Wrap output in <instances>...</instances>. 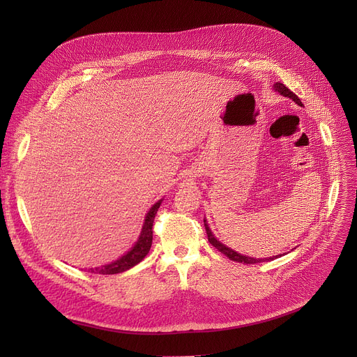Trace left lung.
Segmentation results:
<instances>
[{
  "mask_svg": "<svg viewBox=\"0 0 357 357\" xmlns=\"http://www.w3.org/2000/svg\"><path fill=\"white\" fill-rule=\"evenodd\" d=\"M273 89L277 91V93H280L281 96H284V97H288V98H291L294 103H296L298 106H301L302 107V103H301V100H299V97L294 93V91H291L287 86H284L282 83H280V82H277V83H274V86H273ZM203 223H205V229H206V234H208V238H209V243L213 245V247H216L222 254H225V256H227L230 260H233V261H237V263H244V264H257V263H266V261H273L274 259H278V257H281V254H278V256H273V257H268V259H254V257H248V256H243V254H240V252H237V251H234L233 248H230V247H227V245H225L223 243H220L216 237H215V234L212 233V230H211V227H209V225H208V220L206 219H203ZM294 250V248H292Z\"/></svg>",
  "mask_w": 357,
  "mask_h": 357,
  "instance_id": "obj_1",
  "label": "left lung"
}]
</instances>
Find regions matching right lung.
<instances>
[{
	"instance_id": "obj_1",
	"label": "right lung",
	"mask_w": 357,
	"mask_h": 357,
	"mask_svg": "<svg viewBox=\"0 0 357 357\" xmlns=\"http://www.w3.org/2000/svg\"><path fill=\"white\" fill-rule=\"evenodd\" d=\"M161 203H162V199H160L157 203H154L152 208L148 211V213L144 219L141 234H139L138 240L135 241V244L130 248V251H127L124 256H121L116 261H112L110 264L89 268V271L96 273V274H105V275L119 274V273L127 271V270L132 268L134 266H137L138 263H141L144 260V257L149 252V248L152 244V225H154V219L161 206Z\"/></svg>"
}]
</instances>
